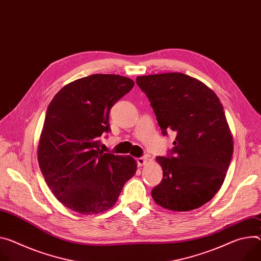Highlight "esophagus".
<instances>
[{
  "label": "esophagus",
  "instance_id": "34e87169",
  "mask_svg": "<svg viewBox=\"0 0 261 261\" xmlns=\"http://www.w3.org/2000/svg\"><path fill=\"white\" fill-rule=\"evenodd\" d=\"M136 161H137L138 167H143V165H145L147 162V158L146 157H138L136 159Z\"/></svg>",
  "mask_w": 261,
  "mask_h": 261
}]
</instances>
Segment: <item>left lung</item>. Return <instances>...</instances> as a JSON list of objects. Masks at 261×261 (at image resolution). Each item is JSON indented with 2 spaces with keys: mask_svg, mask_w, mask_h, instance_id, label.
<instances>
[{
  "mask_svg": "<svg viewBox=\"0 0 261 261\" xmlns=\"http://www.w3.org/2000/svg\"><path fill=\"white\" fill-rule=\"evenodd\" d=\"M136 83L150 101L163 135L177 133L167 157L158 156L163 178L152 189L156 204L189 211L221 188L233 154L223 105L203 82L181 73L141 76Z\"/></svg>",
  "mask_w": 261,
  "mask_h": 261,
  "instance_id": "left-lung-1",
  "label": "left lung"
}]
</instances>
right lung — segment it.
<instances>
[{
	"instance_id": "obj_1",
	"label": "right lung",
	"mask_w": 261,
	"mask_h": 261,
	"mask_svg": "<svg viewBox=\"0 0 261 261\" xmlns=\"http://www.w3.org/2000/svg\"><path fill=\"white\" fill-rule=\"evenodd\" d=\"M134 86L133 80L107 74L78 79L61 88L46 110L38 163L53 195L82 215L114 205L136 172L130 156L103 153L101 135L110 131L112 106Z\"/></svg>"
}]
</instances>
